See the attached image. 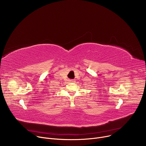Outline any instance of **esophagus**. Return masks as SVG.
I'll use <instances>...</instances> for the list:
<instances>
[{
  "label": "esophagus",
  "mask_w": 146,
  "mask_h": 146,
  "mask_svg": "<svg viewBox=\"0 0 146 146\" xmlns=\"http://www.w3.org/2000/svg\"><path fill=\"white\" fill-rule=\"evenodd\" d=\"M69 82H73L75 81V80H73V79H69Z\"/></svg>",
  "instance_id": "34e87169"
}]
</instances>
